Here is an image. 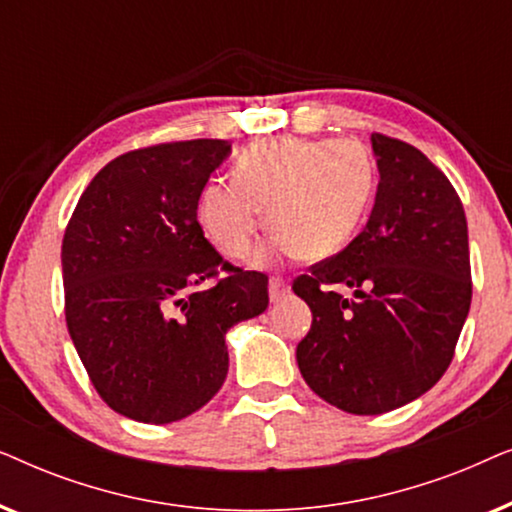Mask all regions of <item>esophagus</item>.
<instances>
[{
    "label": "esophagus",
    "mask_w": 512,
    "mask_h": 512,
    "mask_svg": "<svg viewBox=\"0 0 512 512\" xmlns=\"http://www.w3.org/2000/svg\"><path fill=\"white\" fill-rule=\"evenodd\" d=\"M268 291H270V300H272V303H279V300H282V298L286 296V293H289V284H286L284 279L272 277L270 284H268Z\"/></svg>",
    "instance_id": "esophagus-1"
}]
</instances>
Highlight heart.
Wrapping results in <instances>:
<instances>
[{
  "instance_id": "heart-1",
  "label": "heart",
  "mask_w": 512,
  "mask_h": 512,
  "mask_svg": "<svg viewBox=\"0 0 512 512\" xmlns=\"http://www.w3.org/2000/svg\"><path fill=\"white\" fill-rule=\"evenodd\" d=\"M373 188V158L354 139H261L237 156L235 179L207 181L198 221L223 256L242 261L254 251L268 207L275 235L263 263L286 254L324 261L356 235Z\"/></svg>"
}]
</instances>
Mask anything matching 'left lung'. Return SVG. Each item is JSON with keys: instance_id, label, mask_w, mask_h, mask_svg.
<instances>
[{"instance_id": "left-lung-1", "label": "left lung", "mask_w": 512, "mask_h": 512, "mask_svg": "<svg viewBox=\"0 0 512 512\" xmlns=\"http://www.w3.org/2000/svg\"><path fill=\"white\" fill-rule=\"evenodd\" d=\"M370 142L380 184L366 228L293 282L312 310L300 373L352 415L401 408L443 377L473 293L466 214L450 179L401 139L373 132Z\"/></svg>"}]
</instances>
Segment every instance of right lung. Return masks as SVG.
<instances>
[{
	"instance_id": "obj_1",
	"label": "right lung",
	"mask_w": 512,
	"mask_h": 512,
	"mask_svg": "<svg viewBox=\"0 0 512 512\" xmlns=\"http://www.w3.org/2000/svg\"><path fill=\"white\" fill-rule=\"evenodd\" d=\"M228 153L223 139L123 153L67 223L69 335L102 401L135 422L170 424L212 401L228 375V328L268 307V277L223 261L198 223L202 188Z\"/></svg>"
}]
</instances>
